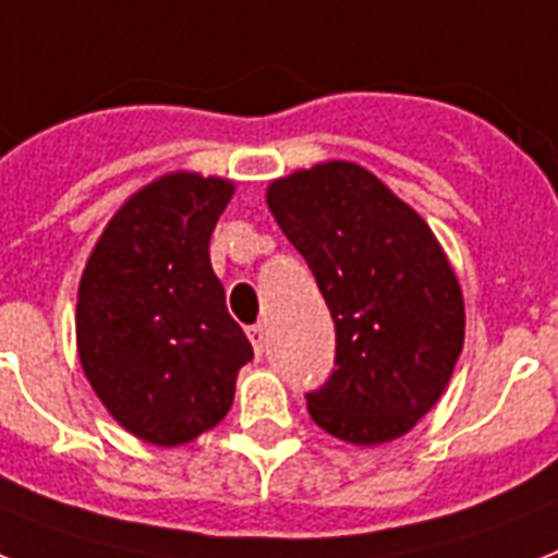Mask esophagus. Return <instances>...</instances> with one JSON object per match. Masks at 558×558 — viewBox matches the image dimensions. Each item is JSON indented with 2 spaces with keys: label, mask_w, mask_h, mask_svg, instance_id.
Here are the masks:
<instances>
[{
  "label": "esophagus",
  "mask_w": 558,
  "mask_h": 558,
  "mask_svg": "<svg viewBox=\"0 0 558 558\" xmlns=\"http://www.w3.org/2000/svg\"><path fill=\"white\" fill-rule=\"evenodd\" d=\"M246 335H248V341H252V347H255L257 355H264V350H266V329H264V324L248 326Z\"/></svg>",
  "instance_id": "1"
}]
</instances>
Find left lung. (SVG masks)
<instances>
[{"mask_svg":"<svg viewBox=\"0 0 558 558\" xmlns=\"http://www.w3.org/2000/svg\"><path fill=\"white\" fill-rule=\"evenodd\" d=\"M266 203L335 320V369L306 392L312 421L364 447L410 433L464 347V298L436 234L355 162L280 177Z\"/></svg>","mask_w":558,"mask_h":558,"instance_id":"1","label":"left lung"}]
</instances>
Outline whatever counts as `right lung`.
Here are the masks:
<instances>
[{"mask_svg": "<svg viewBox=\"0 0 558 558\" xmlns=\"http://www.w3.org/2000/svg\"><path fill=\"white\" fill-rule=\"evenodd\" d=\"M234 185L177 171L140 189L90 252L76 301L85 378L122 427L177 447L223 421L255 357L208 240Z\"/></svg>", "mask_w": 558, "mask_h": 558, "instance_id": "right-lung-1", "label": "right lung"}]
</instances>
